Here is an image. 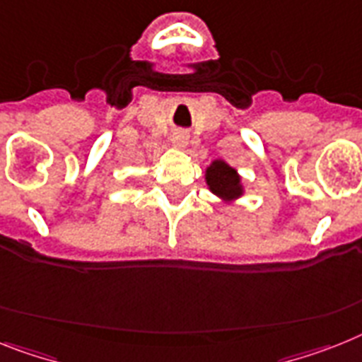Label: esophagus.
Returning a JSON list of instances; mask_svg holds the SVG:
<instances>
[{
  "mask_svg": "<svg viewBox=\"0 0 362 362\" xmlns=\"http://www.w3.org/2000/svg\"><path fill=\"white\" fill-rule=\"evenodd\" d=\"M172 144H174V148H177V149L187 148V144H188L187 131H175V133L172 134Z\"/></svg>",
  "mask_w": 362,
  "mask_h": 362,
  "instance_id": "obj_1",
  "label": "esophagus"
}]
</instances>
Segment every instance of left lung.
I'll return each mask as SVG.
<instances>
[{
	"instance_id": "8db88e82",
	"label": "left lung",
	"mask_w": 362,
	"mask_h": 362,
	"mask_svg": "<svg viewBox=\"0 0 362 362\" xmlns=\"http://www.w3.org/2000/svg\"><path fill=\"white\" fill-rule=\"evenodd\" d=\"M205 183H207L209 190L226 205L237 203L246 192L237 168H233L231 164H228L223 159H214L205 168Z\"/></svg>"
}]
</instances>
